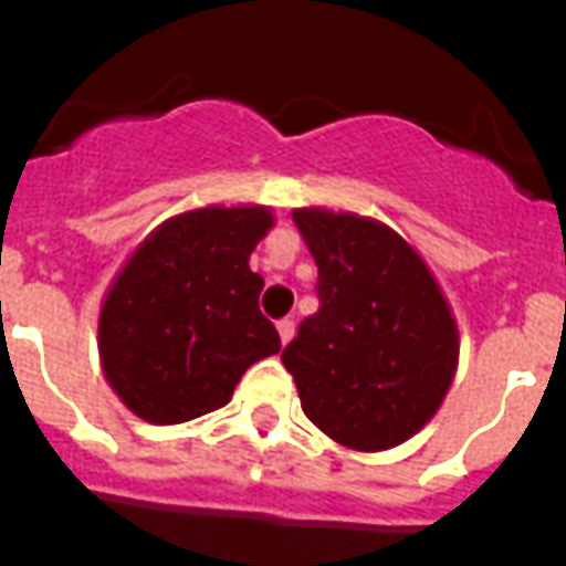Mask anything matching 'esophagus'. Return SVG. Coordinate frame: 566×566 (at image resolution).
<instances>
[{"label": "esophagus", "mask_w": 566, "mask_h": 566, "mask_svg": "<svg viewBox=\"0 0 566 566\" xmlns=\"http://www.w3.org/2000/svg\"><path fill=\"white\" fill-rule=\"evenodd\" d=\"M275 327H279V336H282L284 345L294 339V331H296L294 318H282V321H279V324H275Z\"/></svg>", "instance_id": "obj_1"}]
</instances>
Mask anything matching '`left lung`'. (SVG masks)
<instances>
[{
    "label": "left lung",
    "mask_w": 566,
    "mask_h": 566,
    "mask_svg": "<svg viewBox=\"0 0 566 566\" xmlns=\"http://www.w3.org/2000/svg\"><path fill=\"white\" fill-rule=\"evenodd\" d=\"M318 266V312L282 352L315 424L357 451L400 446L433 418L458 367L449 303L385 223L296 209Z\"/></svg>",
    "instance_id": "obj_1"
}]
</instances>
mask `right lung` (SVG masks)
Wrapping results in <instances>:
<instances>
[{
	"mask_svg": "<svg viewBox=\"0 0 566 566\" xmlns=\"http://www.w3.org/2000/svg\"><path fill=\"white\" fill-rule=\"evenodd\" d=\"M272 227L263 206L197 209L157 227L120 270L99 315L108 385L145 421L221 409L251 364L282 348L260 312L248 258Z\"/></svg>",
	"mask_w": 566,
	"mask_h": 566,
	"instance_id": "1",
	"label": "right lung"
}]
</instances>
